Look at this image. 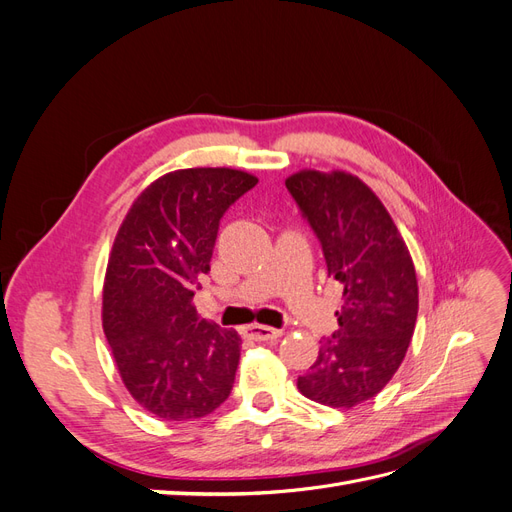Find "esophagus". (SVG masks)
<instances>
[{"instance_id":"esophagus-1","label":"esophagus","mask_w":512,"mask_h":512,"mask_svg":"<svg viewBox=\"0 0 512 512\" xmlns=\"http://www.w3.org/2000/svg\"><path fill=\"white\" fill-rule=\"evenodd\" d=\"M282 335L284 333L280 329H271L265 327V324H250V327H245V337L254 339V342H275Z\"/></svg>"}]
</instances>
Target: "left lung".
<instances>
[{
	"label": "left lung",
	"instance_id": "1",
	"mask_svg": "<svg viewBox=\"0 0 512 512\" xmlns=\"http://www.w3.org/2000/svg\"><path fill=\"white\" fill-rule=\"evenodd\" d=\"M286 188L320 239L331 280L344 288L339 329L297 389L331 408L376 397L408 352L418 314L414 262L393 218L359 177L299 170Z\"/></svg>",
	"mask_w": 512,
	"mask_h": 512
}]
</instances>
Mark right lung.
Listing matches in <instances>:
<instances>
[{"label":"right lung","instance_id":"right-lung-1","mask_svg":"<svg viewBox=\"0 0 512 512\" xmlns=\"http://www.w3.org/2000/svg\"><path fill=\"white\" fill-rule=\"evenodd\" d=\"M258 179L183 168L138 194L108 256L102 329L134 401L160 421H192L228 399L241 337L196 314L222 215Z\"/></svg>","mask_w":512,"mask_h":512}]
</instances>
